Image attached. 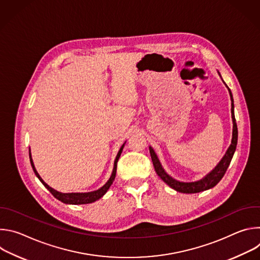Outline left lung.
<instances>
[{
	"mask_svg": "<svg viewBox=\"0 0 260 260\" xmlns=\"http://www.w3.org/2000/svg\"><path fill=\"white\" fill-rule=\"evenodd\" d=\"M219 76L221 77L220 73L218 72ZM222 79V77H221ZM223 81V80H222ZM223 83L225 84V86L229 89L230 92V96H231V101H232V118H233V136H232V144L230 145V147L228 148V150L225 152V154L223 155V157L221 158V160L217 164V166L210 172L208 173L204 178H202L201 180L194 181V182H182V181H178L176 179H174L173 177H171L162 168L155 151L151 146H149V151H150V155H151V159L153 162V167L154 170L156 172V174L158 175V177L165 182L167 183L171 188H173L174 190L178 191V192H182V193H198L201 191H205L208 190L210 188H213L215 185L218 184V182L222 179V177L224 176L232 159L233 156L235 154V151L237 149V144H238V126H237V122H236V118H235V105H234V98H233V93L230 89V87L226 85V83L223 81Z\"/></svg>",
	"mask_w": 260,
	"mask_h": 260,
	"instance_id": "left-lung-1",
	"label": "left lung"
}]
</instances>
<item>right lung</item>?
<instances>
[{
    "label": "right lung",
    "mask_w": 260,
    "mask_h": 260,
    "mask_svg": "<svg viewBox=\"0 0 260 260\" xmlns=\"http://www.w3.org/2000/svg\"><path fill=\"white\" fill-rule=\"evenodd\" d=\"M126 142H124L122 144V146L120 147V149L116 155V158L114 160V167H113V171H112V174H111L109 180L107 181V183L105 185H103V186L101 188H99L98 190H94V191H90V192H69V193H63V192H59L55 189H53L52 187H50L49 185L47 183L44 182V180L40 177V175L38 174V172H37L36 168H35V165H34V161H32V158H31V155H30V149H29V160H30V165H31V168H32V171L35 173V175L38 177V179L41 181V183L44 185V186L52 193V196L57 199L58 201L64 203V204H69V205H85V204H90V203H93L98 200H100L101 198H103L105 196V193L108 191V189L110 188L111 185H112L114 179H115V176H116V170H117V161L122 153V150H123V147H124V144Z\"/></svg>",
    "instance_id": "obj_1"
}]
</instances>
